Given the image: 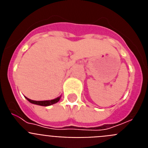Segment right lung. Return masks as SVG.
<instances>
[{"label": "right lung", "mask_w": 148, "mask_h": 148, "mask_svg": "<svg viewBox=\"0 0 148 148\" xmlns=\"http://www.w3.org/2000/svg\"><path fill=\"white\" fill-rule=\"evenodd\" d=\"M26 99H27L30 103H32V104H37V105H40V106H49L58 102V101L60 100V99H61V96L56 98V99H53V100H47V101H33L28 99V98L27 97H26Z\"/></svg>", "instance_id": "obj_1"}]
</instances>
